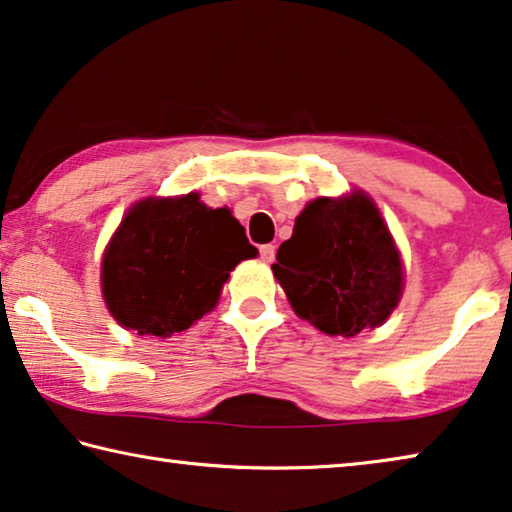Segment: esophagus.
<instances>
[{
    "label": "esophagus",
    "mask_w": 512,
    "mask_h": 512,
    "mask_svg": "<svg viewBox=\"0 0 512 512\" xmlns=\"http://www.w3.org/2000/svg\"><path fill=\"white\" fill-rule=\"evenodd\" d=\"M258 251H261V258H263L265 263H272L274 261V254H277V247H274V245H263Z\"/></svg>",
    "instance_id": "esophagus-1"
}]
</instances>
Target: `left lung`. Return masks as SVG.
<instances>
[{
    "label": "left lung",
    "instance_id": "1",
    "mask_svg": "<svg viewBox=\"0 0 512 512\" xmlns=\"http://www.w3.org/2000/svg\"><path fill=\"white\" fill-rule=\"evenodd\" d=\"M272 272L297 316L329 336L380 327L403 295V263L364 192L311 201L281 242Z\"/></svg>",
    "mask_w": 512,
    "mask_h": 512
}]
</instances>
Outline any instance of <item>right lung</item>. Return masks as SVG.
<instances>
[{"instance_id":"right-lung-1","label":"right lung","mask_w":512,"mask_h":512,"mask_svg":"<svg viewBox=\"0 0 512 512\" xmlns=\"http://www.w3.org/2000/svg\"><path fill=\"white\" fill-rule=\"evenodd\" d=\"M256 254L229 208L196 192L151 196L125 212L102 254V297L125 329L167 338L215 309L233 267Z\"/></svg>"}]
</instances>
